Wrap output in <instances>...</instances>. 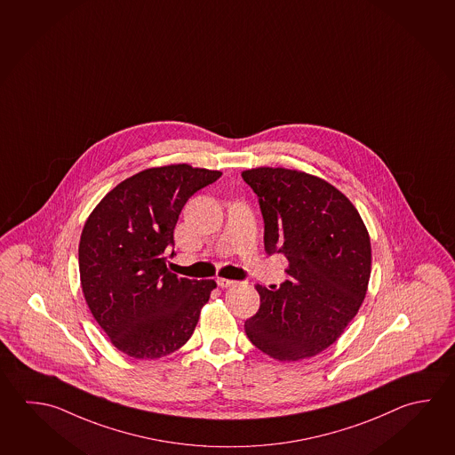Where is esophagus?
Here are the masks:
<instances>
[{
	"label": "esophagus",
	"mask_w": 455,
	"mask_h": 455,
	"mask_svg": "<svg viewBox=\"0 0 455 455\" xmlns=\"http://www.w3.org/2000/svg\"><path fill=\"white\" fill-rule=\"evenodd\" d=\"M216 283H218V287H221V289H228V287H231V285H234L235 282L231 281V279H224V277H218V279H216Z\"/></svg>",
	"instance_id": "esophagus-1"
}]
</instances>
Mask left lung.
I'll list each match as a JSON object with an SVG mask.
<instances>
[{"mask_svg": "<svg viewBox=\"0 0 455 455\" xmlns=\"http://www.w3.org/2000/svg\"><path fill=\"white\" fill-rule=\"evenodd\" d=\"M259 197L265 248L289 259V281L257 285L259 309L248 339L277 361L319 355L341 337L369 287L372 247L351 200L331 182L289 168L242 172Z\"/></svg>", "mask_w": 455, "mask_h": 455, "instance_id": "1", "label": "left lung"}]
</instances>
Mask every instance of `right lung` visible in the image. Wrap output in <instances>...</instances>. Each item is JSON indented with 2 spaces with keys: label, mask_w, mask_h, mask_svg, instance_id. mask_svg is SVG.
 I'll return each instance as SVG.
<instances>
[{
  "label": "right lung",
  "mask_w": 455,
  "mask_h": 455,
  "mask_svg": "<svg viewBox=\"0 0 455 455\" xmlns=\"http://www.w3.org/2000/svg\"><path fill=\"white\" fill-rule=\"evenodd\" d=\"M221 174L189 164L142 170L108 192L83 226V295L124 355L149 361L172 355L196 331L216 282L178 277L165 253L186 202Z\"/></svg>",
  "instance_id": "add662e5"
}]
</instances>
